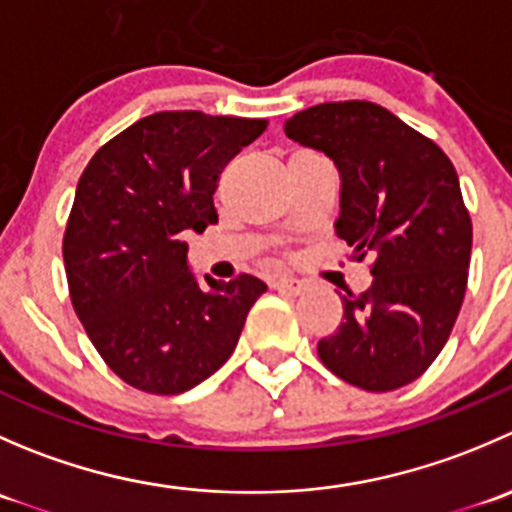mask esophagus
<instances>
[{
	"label": "esophagus",
	"instance_id": "esophagus-1",
	"mask_svg": "<svg viewBox=\"0 0 512 512\" xmlns=\"http://www.w3.org/2000/svg\"><path fill=\"white\" fill-rule=\"evenodd\" d=\"M275 289H280V292H289V294H299L304 289V282L297 280V277H277Z\"/></svg>",
	"mask_w": 512,
	"mask_h": 512
}]
</instances>
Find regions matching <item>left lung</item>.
I'll return each instance as SVG.
<instances>
[{
  "mask_svg": "<svg viewBox=\"0 0 512 512\" xmlns=\"http://www.w3.org/2000/svg\"><path fill=\"white\" fill-rule=\"evenodd\" d=\"M285 133L342 175L337 235L371 257V287L342 294L344 322L319 339L332 374L364 391L416 381L446 347L461 312L473 225L458 173L423 133L371 101L319 103Z\"/></svg>",
  "mask_w": 512,
  "mask_h": 512,
  "instance_id": "8db88e82",
  "label": "left lung"
}]
</instances>
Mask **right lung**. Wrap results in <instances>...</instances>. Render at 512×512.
I'll list each match as a JSON object with an SVG mask.
<instances>
[{
    "instance_id": "right-lung-1",
    "label": "right lung",
    "mask_w": 512,
    "mask_h": 512,
    "mask_svg": "<svg viewBox=\"0 0 512 512\" xmlns=\"http://www.w3.org/2000/svg\"><path fill=\"white\" fill-rule=\"evenodd\" d=\"M265 128V118L160 111L103 143L81 173L64 232L69 297L133 389L173 396L215 374L267 292L252 275L200 287L183 242L218 223L220 173Z\"/></svg>"
}]
</instances>
